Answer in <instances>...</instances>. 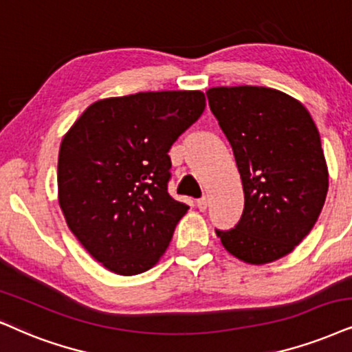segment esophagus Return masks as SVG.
<instances>
[{"mask_svg": "<svg viewBox=\"0 0 352 352\" xmlns=\"http://www.w3.org/2000/svg\"><path fill=\"white\" fill-rule=\"evenodd\" d=\"M197 206H198V209L199 211H206V208H208V199L206 198H199L198 201H197Z\"/></svg>", "mask_w": 352, "mask_h": 352, "instance_id": "34e87169", "label": "esophagus"}]
</instances>
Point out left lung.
I'll list each match as a JSON object with an SVG mask.
<instances>
[{"instance_id": "1", "label": "left lung", "mask_w": 352, "mask_h": 352, "mask_svg": "<svg viewBox=\"0 0 352 352\" xmlns=\"http://www.w3.org/2000/svg\"><path fill=\"white\" fill-rule=\"evenodd\" d=\"M206 96L245 195L235 229L216 235L243 263H271L294 250L322 212L328 167L318 130L309 110L278 89L222 86Z\"/></svg>"}]
</instances>
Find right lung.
I'll return each instance as SVG.
<instances>
[{
	"mask_svg": "<svg viewBox=\"0 0 352 352\" xmlns=\"http://www.w3.org/2000/svg\"><path fill=\"white\" fill-rule=\"evenodd\" d=\"M204 107L201 91L109 97L61 140L58 203L74 237L112 273H144L166 253L188 211L167 193V153Z\"/></svg>",
	"mask_w": 352,
	"mask_h": 352,
	"instance_id": "1",
	"label": "right lung"
}]
</instances>
